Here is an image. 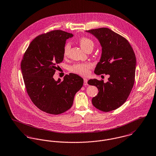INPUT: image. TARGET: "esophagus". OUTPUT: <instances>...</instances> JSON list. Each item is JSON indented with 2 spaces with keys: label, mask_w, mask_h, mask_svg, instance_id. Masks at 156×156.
Segmentation results:
<instances>
[{
  "label": "esophagus",
  "mask_w": 156,
  "mask_h": 156,
  "mask_svg": "<svg viewBox=\"0 0 156 156\" xmlns=\"http://www.w3.org/2000/svg\"><path fill=\"white\" fill-rule=\"evenodd\" d=\"M83 80H84V85H85V86H87V85H88V80L87 79H83Z\"/></svg>",
  "instance_id": "1"
}]
</instances>
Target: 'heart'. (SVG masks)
<instances>
[{
	"mask_svg": "<svg viewBox=\"0 0 156 156\" xmlns=\"http://www.w3.org/2000/svg\"><path fill=\"white\" fill-rule=\"evenodd\" d=\"M79 43L80 47L86 51L88 50H92L95 45L94 42L91 39L85 37H81L79 40ZM71 43L69 42H67L64 45L63 50V55L64 56H67L68 55ZM90 67L91 65L89 64H76L69 67V69L74 73L82 76H87L89 74V68Z\"/></svg>",
	"mask_w": 156,
	"mask_h": 156,
	"instance_id": "heart-1",
	"label": "heart"
}]
</instances>
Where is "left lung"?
<instances>
[{
    "label": "left lung",
    "mask_w": 156,
    "mask_h": 156,
    "mask_svg": "<svg viewBox=\"0 0 156 156\" xmlns=\"http://www.w3.org/2000/svg\"><path fill=\"white\" fill-rule=\"evenodd\" d=\"M94 35L102 47L100 62L95 68L97 75L109 74L108 82L90 79L88 83L99 90L92 103L97 109L110 112L118 109L128 98L135 79L136 59L129 42L109 28L86 30Z\"/></svg>",
    "instance_id": "left-lung-1"
}]
</instances>
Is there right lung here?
<instances>
[{
    "label": "right lung",
    "instance_id": "right-lung-1",
    "mask_svg": "<svg viewBox=\"0 0 156 156\" xmlns=\"http://www.w3.org/2000/svg\"><path fill=\"white\" fill-rule=\"evenodd\" d=\"M72 34L55 30L37 37L30 43L21 62L25 87L33 103L41 111L58 115L73 105L74 95L83 86V79L74 73L64 80L53 75L64 59L63 50Z\"/></svg>",
    "mask_w": 156,
    "mask_h": 156
}]
</instances>
